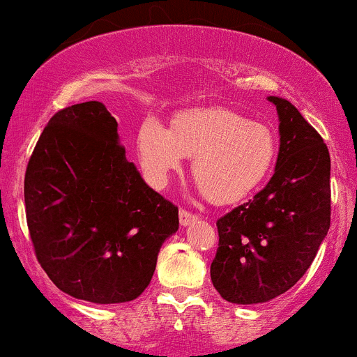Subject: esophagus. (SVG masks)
Returning a JSON list of instances; mask_svg holds the SVG:
<instances>
[{
  "instance_id": "esophagus-1",
  "label": "esophagus",
  "mask_w": 357,
  "mask_h": 357,
  "mask_svg": "<svg viewBox=\"0 0 357 357\" xmlns=\"http://www.w3.org/2000/svg\"><path fill=\"white\" fill-rule=\"evenodd\" d=\"M197 215L196 213H190L189 210H180V213H178V220H180V225H183V227H185V225H190V224H194V222L197 220Z\"/></svg>"
}]
</instances>
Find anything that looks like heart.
<instances>
[{
  "label": "heart",
  "instance_id": "heart-1",
  "mask_svg": "<svg viewBox=\"0 0 357 357\" xmlns=\"http://www.w3.org/2000/svg\"><path fill=\"white\" fill-rule=\"evenodd\" d=\"M137 151L147 178L158 187L167 185L183 156L192 158L190 174L204 196L229 204L248 196L271 174L278 140L269 126L229 109H190L180 112L172 130L156 119L144 121Z\"/></svg>",
  "mask_w": 357,
  "mask_h": 357
}]
</instances>
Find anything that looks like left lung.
Returning <instances> with one entry per match:
<instances>
[{
  "mask_svg": "<svg viewBox=\"0 0 357 357\" xmlns=\"http://www.w3.org/2000/svg\"><path fill=\"white\" fill-rule=\"evenodd\" d=\"M280 114V154L267 185L217 220L213 287L232 303H260L305 274L330 229V153L295 105L269 97Z\"/></svg>",
  "mask_w": 357,
  "mask_h": 357,
  "instance_id": "left-lung-1",
  "label": "left lung"
}]
</instances>
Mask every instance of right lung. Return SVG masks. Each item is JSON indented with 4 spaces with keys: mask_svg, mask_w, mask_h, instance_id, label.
<instances>
[{
    "mask_svg": "<svg viewBox=\"0 0 357 357\" xmlns=\"http://www.w3.org/2000/svg\"><path fill=\"white\" fill-rule=\"evenodd\" d=\"M38 262L74 298L119 303L151 283L178 208L144 182L102 102L60 109L40 135L24 178Z\"/></svg>",
    "mask_w": 357,
    "mask_h": 357,
    "instance_id": "add662e5",
    "label": "right lung"
}]
</instances>
